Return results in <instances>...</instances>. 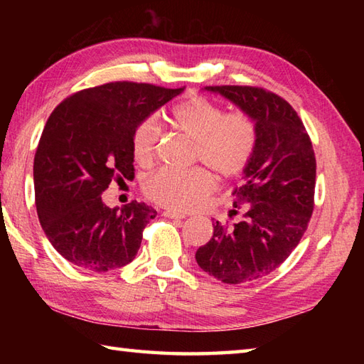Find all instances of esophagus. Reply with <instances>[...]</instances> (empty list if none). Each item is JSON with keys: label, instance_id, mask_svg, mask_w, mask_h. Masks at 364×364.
<instances>
[{"label": "esophagus", "instance_id": "obj_1", "mask_svg": "<svg viewBox=\"0 0 364 364\" xmlns=\"http://www.w3.org/2000/svg\"><path fill=\"white\" fill-rule=\"evenodd\" d=\"M164 215L168 219H176V220L186 218V214H184V213H176V211H170V210L164 211Z\"/></svg>", "mask_w": 364, "mask_h": 364}]
</instances>
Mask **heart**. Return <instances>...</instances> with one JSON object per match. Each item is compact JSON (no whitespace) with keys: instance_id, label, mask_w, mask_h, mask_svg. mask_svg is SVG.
I'll return each mask as SVG.
<instances>
[{"instance_id":"b5f03b06","label":"heart","mask_w":364,"mask_h":364,"mask_svg":"<svg viewBox=\"0 0 364 364\" xmlns=\"http://www.w3.org/2000/svg\"><path fill=\"white\" fill-rule=\"evenodd\" d=\"M175 129L196 142V159L220 178H235L249 164L257 144V125L247 112H228L203 97L178 103L168 115ZM161 127L154 117L144 119L133 134V156L149 167L156 156ZM149 198L175 211H191L214 191V178L202 167L161 168L144 184Z\"/></svg>"}]
</instances>
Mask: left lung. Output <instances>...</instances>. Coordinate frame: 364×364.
I'll return each instance as SVG.
<instances>
[{
  "label": "left lung",
  "instance_id": "8db88e82",
  "mask_svg": "<svg viewBox=\"0 0 364 364\" xmlns=\"http://www.w3.org/2000/svg\"><path fill=\"white\" fill-rule=\"evenodd\" d=\"M247 112L257 144L236 188L230 218L214 223L213 237L196 253L205 272L228 284L264 277L296 249L314 208L316 158L292 106L262 87L206 86Z\"/></svg>",
  "mask_w": 364,
  "mask_h": 364
}]
</instances>
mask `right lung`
<instances>
[{
  "label": "right lung",
  "instance_id": "right-lung-1",
  "mask_svg": "<svg viewBox=\"0 0 364 364\" xmlns=\"http://www.w3.org/2000/svg\"><path fill=\"white\" fill-rule=\"evenodd\" d=\"M184 87L115 81L76 92L50 115L34 156L36 206L51 245L72 264L94 272L134 259L156 210L103 203L112 180L134 178L136 127Z\"/></svg>",
  "mask_w": 364,
  "mask_h": 364
}]
</instances>
